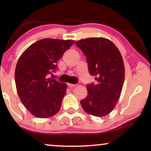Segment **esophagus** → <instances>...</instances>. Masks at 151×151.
Here are the masks:
<instances>
[{"instance_id":"obj_1","label":"esophagus","mask_w":151,"mask_h":151,"mask_svg":"<svg viewBox=\"0 0 151 151\" xmlns=\"http://www.w3.org/2000/svg\"><path fill=\"white\" fill-rule=\"evenodd\" d=\"M67 86H69V88H73L74 86H76V84H70V83H68L67 84Z\"/></svg>"}]
</instances>
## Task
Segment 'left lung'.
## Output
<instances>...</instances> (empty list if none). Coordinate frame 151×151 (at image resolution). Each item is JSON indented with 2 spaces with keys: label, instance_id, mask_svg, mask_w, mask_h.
<instances>
[{
  "label": "left lung",
  "instance_id": "8db88e82",
  "mask_svg": "<svg viewBox=\"0 0 151 151\" xmlns=\"http://www.w3.org/2000/svg\"><path fill=\"white\" fill-rule=\"evenodd\" d=\"M86 57L89 73L96 84H86L88 94L80 101L84 111L96 117L111 113L120 96L124 81V65L118 49L104 38L82 39L76 42Z\"/></svg>",
  "mask_w": 151,
  "mask_h": 151
}]
</instances>
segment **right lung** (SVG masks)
Wrapping results in <instances>:
<instances>
[{
  "instance_id": "right-lung-1",
  "label": "right lung",
  "mask_w": 151,
  "mask_h": 151,
  "mask_svg": "<svg viewBox=\"0 0 151 151\" xmlns=\"http://www.w3.org/2000/svg\"><path fill=\"white\" fill-rule=\"evenodd\" d=\"M74 42L42 39L29 47L18 59L15 70L16 89L22 104L35 117L47 118L60 109L67 84L49 76L55 71L58 60Z\"/></svg>"
}]
</instances>
